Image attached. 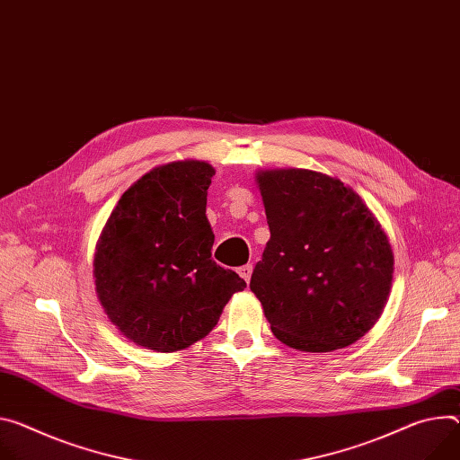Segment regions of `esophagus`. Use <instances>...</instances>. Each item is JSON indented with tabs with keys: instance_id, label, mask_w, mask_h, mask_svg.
<instances>
[{
	"instance_id": "esophagus-1",
	"label": "esophagus",
	"mask_w": 460,
	"mask_h": 460,
	"mask_svg": "<svg viewBox=\"0 0 460 460\" xmlns=\"http://www.w3.org/2000/svg\"><path fill=\"white\" fill-rule=\"evenodd\" d=\"M252 273H253V266H252V264H245V266L238 268V275H240L245 282H249V279H252Z\"/></svg>"
}]
</instances>
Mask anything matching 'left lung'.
<instances>
[{
  "label": "left lung",
  "mask_w": 460,
  "mask_h": 460,
  "mask_svg": "<svg viewBox=\"0 0 460 460\" xmlns=\"http://www.w3.org/2000/svg\"><path fill=\"white\" fill-rule=\"evenodd\" d=\"M255 178L271 236L249 288L273 336L303 352L356 343L389 299L394 255L387 233L338 178L308 169Z\"/></svg>",
  "instance_id": "obj_1"
}]
</instances>
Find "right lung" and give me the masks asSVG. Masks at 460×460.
I'll use <instances>...</instances> for the list:
<instances>
[{"instance_id":"obj_1","label":"right lung","mask_w":460,"mask_h":460,"mask_svg":"<svg viewBox=\"0 0 460 460\" xmlns=\"http://www.w3.org/2000/svg\"><path fill=\"white\" fill-rule=\"evenodd\" d=\"M213 164L198 159L155 166L124 192L95 247L101 306L124 338L178 352L211 332L233 294L245 288L211 259L205 217Z\"/></svg>"}]
</instances>
